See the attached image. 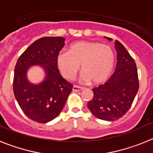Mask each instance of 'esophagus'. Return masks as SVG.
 Segmentation results:
<instances>
[{"label":"esophagus","instance_id":"esophagus-1","mask_svg":"<svg viewBox=\"0 0 153 153\" xmlns=\"http://www.w3.org/2000/svg\"><path fill=\"white\" fill-rule=\"evenodd\" d=\"M83 90V87H80V86H73V91L74 92L81 91V90Z\"/></svg>","mask_w":153,"mask_h":153}]
</instances>
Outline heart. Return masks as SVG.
Wrapping results in <instances>:
<instances>
[{"label":"heart","mask_w":153,"mask_h":153,"mask_svg":"<svg viewBox=\"0 0 153 153\" xmlns=\"http://www.w3.org/2000/svg\"><path fill=\"white\" fill-rule=\"evenodd\" d=\"M115 62L113 49L99 42L79 41L70 46L68 52H60L56 64L67 79H73L81 65L82 80L100 84L110 76Z\"/></svg>","instance_id":"obj_1"}]
</instances>
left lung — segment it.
Segmentation results:
<instances>
[{
	"mask_svg": "<svg viewBox=\"0 0 153 153\" xmlns=\"http://www.w3.org/2000/svg\"><path fill=\"white\" fill-rule=\"evenodd\" d=\"M115 47L117 52L115 72L104 84L93 89V97L87 104L97 118L106 121L119 120L126 114L140 86L135 60L118 40L115 41Z\"/></svg>",
	"mask_w": 153,
	"mask_h": 153,
	"instance_id": "left-lung-1",
	"label": "left lung"
}]
</instances>
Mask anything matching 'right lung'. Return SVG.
Segmentation results:
<instances>
[{"label": "right lung", "instance_id": "1", "mask_svg": "<svg viewBox=\"0 0 153 153\" xmlns=\"http://www.w3.org/2000/svg\"><path fill=\"white\" fill-rule=\"evenodd\" d=\"M61 36H45L36 40L18 58L13 76L15 98L28 118L40 123L58 117L64 106L73 84L62 77L56 64V56L65 45ZM41 65L46 73L39 85L30 83L26 78L31 65Z\"/></svg>", "mask_w": 153, "mask_h": 153}]
</instances>
